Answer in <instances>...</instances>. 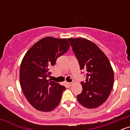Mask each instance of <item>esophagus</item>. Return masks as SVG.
<instances>
[{
    "mask_svg": "<svg viewBox=\"0 0 130 130\" xmlns=\"http://www.w3.org/2000/svg\"><path fill=\"white\" fill-rule=\"evenodd\" d=\"M73 84V82H71V83H68V85L70 86V87H71Z\"/></svg>",
    "mask_w": 130,
    "mask_h": 130,
    "instance_id": "1",
    "label": "esophagus"
}]
</instances>
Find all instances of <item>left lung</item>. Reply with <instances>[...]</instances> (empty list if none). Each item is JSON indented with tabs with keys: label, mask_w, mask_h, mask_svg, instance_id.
Listing matches in <instances>:
<instances>
[{
	"label": "left lung",
	"mask_w": 130,
	"mask_h": 130,
	"mask_svg": "<svg viewBox=\"0 0 130 130\" xmlns=\"http://www.w3.org/2000/svg\"><path fill=\"white\" fill-rule=\"evenodd\" d=\"M86 80L77 101L87 108H96L104 103L114 85V72L108 57L95 43L84 38H68Z\"/></svg>",
	"instance_id": "1"
}]
</instances>
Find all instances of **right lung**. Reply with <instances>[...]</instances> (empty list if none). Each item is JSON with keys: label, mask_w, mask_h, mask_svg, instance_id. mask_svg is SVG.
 Wrapping results in <instances>:
<instances>
[{"label": "right lung", "mask_w": 130, "mask_h": 130, "mask_svg": "<svg viewBox=\"0 0 130 130\" xmlns=\"http://www.w3.org/2000/svg\"><path fill=\"white\" fill-rule=\"evenodd\" d=\"M70 44L67 39L47 37L28 50L22 59L19 80L22 92L34 108L49 112L59 104L66 89L56 82L47 80L59 57L66 53Z\"/></svg>", "instance_id": "add662e5"}]
</instances>
